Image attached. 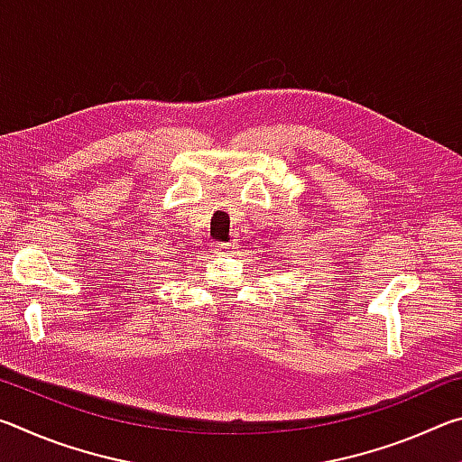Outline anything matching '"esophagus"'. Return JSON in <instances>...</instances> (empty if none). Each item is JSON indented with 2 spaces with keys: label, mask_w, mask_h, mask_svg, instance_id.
<instances>
[{
  "label": "esophagus",
  "mask_w": 462,
  "mask_h": 462,
  "mask_svg": "<svg viewBox=\"0 0 462 462\" xmlns=\"http://www.w3.org/2000/svg\"><path fill=\"white\" fill-rule=\"evenodd\" d=\"M230 248H232V245H230V242H228V245H216V253L217 254H228L230 253Z\"/></svg>",
  "instance_id": "obj_1"
}]
</instances>
